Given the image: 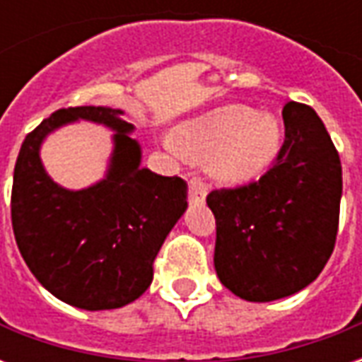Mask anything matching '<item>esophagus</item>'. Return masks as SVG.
<instances>
[{
    "mask_svg": "<svg viewBox=\"0 0 362 362\" xmlns=\"http://www.w3.org/2000/svg\"><path fill=\"white\" fill-rule=\"evenodd\" d=\"M207 196V184H205L199 176H192L188 180V197L189 202L202 204Z\"/></svg>",
    "mask_w": 362,
    "mask_h": 362,
    "instance_id": "1",
    "label": "esophagus"
}]
</instances>
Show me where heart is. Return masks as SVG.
Instances as JSON below:
<instances>
[{"label": "heart", "mask_w": 362, "mask_h": 362, "mask_svg": "<svg viewBox=\"0 0 362 362\" xmlns=\"http://www.w3.org/2000/svg\"><path fill=\"white\" fill-rule=\"evenodd\" d=\"M174 141L184 157L209 163L213 176L238 182L269 165L279 147V126L267 114L230 104L182 124Z\"/></svg>", "instance_id": "b5f03b06"}]
</instances>
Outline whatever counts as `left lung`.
I'll list each match as a JSON object with an SVG mask.
<instances>
[{"mask_svg":"<svg viewBox=\"0 0 362 362\" xmlns=\"http://www.w3.org/2000/svg\"><path fill=\"white\" fill-rule=\"evenodd\" d=\"M285 139L258 180L213 189L215 269L250 303L295 295L318 277L339 225L341 160L324 122L303 103L283 106Z\"/></svg>","mask_w":362,"mask_h":362,"instance_id":"8db88e82","label":"left lung"}]
</instances>
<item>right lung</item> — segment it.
Returning a JSON list of instances; mask_svg holds the SVG:
<instances>
[{"label":"right lung","mask_w":362,"mask_h":362,"mask_svg":"<svg viewBox=\"0 0 362 362\" xmlns=\"http://www.w3.org/2000/svg\"><path fill=\"white\" fill-rule=\"evenodd\" d=\"M122 110L59 108L21 145L11 189V223L23 259L64 303L112 310L134 303L153 281V262L186 211V182L139 166L141 149ZM116 129L111 170L87 190L59 189L43 170L37 149L46 134L74 119Z\"/></svg>","instance_id":"obj_1"}]
</instances>
